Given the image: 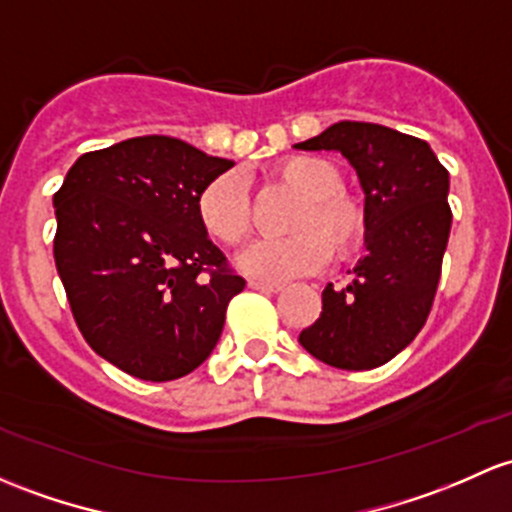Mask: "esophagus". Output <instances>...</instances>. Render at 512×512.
Instances as JSON below:
<instances>
[{
    "mask_svg": "<svg viewBox=\"0 0 512 512\" xmlns=\"http://www.w3.org/2000/svg\"><path fill=\"white\" fill-rule=\"evenodd\" d=\"M247 287L255 289V292H282V284H272V282H260V279H250Z\"/></svg>",
    "mask_w": 512,
    "mask_h": 512,
    "instance_id": "34e87169",
    "label": "esophagus"
}]
</instances>
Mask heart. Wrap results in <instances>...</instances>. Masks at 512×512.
Here are the masks:
<instances>
[{
  "mask_svg": "<svg viewBox=\"0 0 512 512\" xmlns=\"http://www.w3.org/2000/svg\"><path fill=\"white\" fill-rule=\"evenodd\" d=\"M274 176L304 196L287 238H262L240 252L235 265L260 282H287L326 265L328 245L346 255L363 238V213L343 196V176L328 159L297 154L277 164ZM198 218L206 233L223 245H238L252 228L250 191L235 171L220 174L198 196Z\"/></svg>",
  "mask_w": 512,
  "mask_h": 512,
  "instance_id": "obj_1",
  "label": "heart"
}]
</instances>
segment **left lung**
Here are the masks:
<instances>
[{"mask_svg":"<svg viewBox=\"0 0 512 512\" xmlns=\"http://www.w3.org/2000/svg\"><path fill=\"white\" fill-rule=\"evenodd\" d=\"M294 149L338 152L365 196V255L346 287L326 284L321 316L299 343L333 368H378L410 346L432 309L451 230L449 171L427 142L370 122H336Z\"/></svg>","mask_w":512,"mask_h":512,"instance_id":"8db88e82","label":"left lung"}]
</instances>
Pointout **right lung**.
<instances>
[{"label": "right lung", "instance_id": "obj_1", "mask_svg": "<svg viewBox=\"0 0 512 512\" xmlns=\"http://www.w3.org/2000/svg\"><path fill=\"white\" fill-rule=\"evenodd\" d=\"M230 166L149 134L83 154L53 196V257L75 324L134 378L166 383L196 370L245 289L198 218L201 191Z\"/></svg>", "mask_w": 512, "mask_h": 512}]
</instances>
